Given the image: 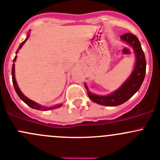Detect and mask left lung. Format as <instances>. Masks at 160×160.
Masks as SVG:
<instances>
[{"mask_svg": "<svg viewBox=\"0 0 160 160\" xmlns=\"http://www.w3.org/2000/svg\"><path fill=\"white\" fill-rule=\"evenodd\" d=\"M120 38L129 44L134 50L136 59V65L128 79L119 88L110 95H98L88 92V95L92 101L105 106H117L126 102L139 89L146 75V58L138 38L131 33H127L122 35ZM85 87L88 90L86 85H85Z\"/></svg>", "mask_w": 160, "mask_h": 160, "instance_id": "1", "label": "left lung"}]
</instances>
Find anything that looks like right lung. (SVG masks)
<instances>
[{"label":"right lung","mask_w":160,"mask_h":160,"mask_svg":"<svg viewBox=\"0 0 160 160\" xmlns=\"http://www.w3.org/2000/svg\"><path fill=\"white\" fill-rule=\"evenodd\" d=\"M29 35H28L27 38L25 39V40L23 42H21V44L19 45V48L17 50V52H16V54H18V52L19 49L21 48V47L23 46V44L25 43L26 42H27L28 38ZM16 59H17V56H15V58H14V61L13 62H15ZM11 75H12V82H13V85H14V89H15L16 92H17L18 95L19 96V98H21V100H22L23 102H24V103H26L28 106H30L31 108H34V109H38V110H42V111H47V110H51V109H54V108H59V107L62 106V105H55V106H52V107H46V106H42V105H40L39 104H37L36 102H34V101H32V100L29 99V98H28L27 97L25 96V95H24V94L22 93V92H21V90L19 89L18 88V85L17 84V82H16V79H15V75H14V63H13L12 65V70H11Z\"/></svg>","instance_id":"right-lung-1"}]
</instances>
